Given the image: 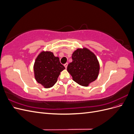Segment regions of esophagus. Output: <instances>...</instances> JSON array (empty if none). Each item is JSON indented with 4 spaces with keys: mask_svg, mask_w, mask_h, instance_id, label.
<instances>
[{
    "mask_svg": "<svg viewBox=\"0 0 134 134\" xmlns=\"http://www.w3.org/2000/svg\"><path fill=\"white\" fill-rule=\"evenodd\" d=\"M68 63H66V64H64V66L65 67V68H67V66H68Z\"/></svg>",
    "mask_w": 134,
    "mask_h": 134,
    "instance_id": "34e87169",
    "label": "esophagus"
}]
</instances>
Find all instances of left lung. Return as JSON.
<instances>
[{
	"label": "left lung",
	"mask_w": 134,
	"mask_h": 134,
	"mask_svg": "<svg viewBox=\"0 0 134 134\" xmlns=\"http://www.w3.org/2000/svg\"><path fill=\"white\" fill-rule=\"evenodd\" d=\"M72 62L67 70L74 82L87 87L97 79L99 72V64L95 54L87 48H78L72 54Z\"/></svg>",
	"instance_id": "8db88e82"
}]
</instances>
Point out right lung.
<instances>
[{
  "label": "right lung",
  "mask_w": 134,
  "mask_h": 134,
  "mask_svg": "<svg viewBox=\"0 0 134 134\" xmlns=\"http://www.w3.org/2000/svg\"><path fill=\"white\" fill-rule=\"evenodd\" d=\"M58 57L50 51H42L36 58L34 65L35 78L45 88L54 86L60 72L65 69Z\"/></svg>",
  "instance_id": "right-lung-1"
}]
</instances>
